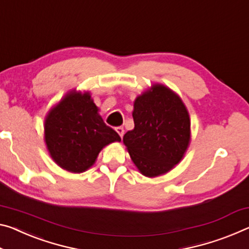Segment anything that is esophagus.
I'll list each match as a JSON object with an SVG mask.
<instances>
[{"label": "esophagus", "mask_w": 249, "mask_h": 249, "mask_svg": "<svg viewBox=\"0 0 249 249\" xmlns=\"http://www.w3.org/2000/svg\"><path fill=\"white\" fill-rule=\"evenodd\" d=\"M115 131L117 132L118 135H120L121 137H123V135H124V128L122 127V126H118V127H116Z\"/></svg>", "instance_id": "34e87169"}]
</instances>
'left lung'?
Instances as JSON below:
<instances>
[{
    "mask_svg": "<svg viewBox=\"0 0 249 249\" xmlns=\"http://www.w3.org/2000/svg\"><path fill=\"white\" fill-rule=\"evenodd\" d=\"M134 128L123 137L142 175L156 177L175 167L191 141V120L181 98L167 86L153 84L136 97Z\"/></svg>",
    "mask_w": 249,
    "mask_h": 249,
    "instance_id": "1",
    "label": "left lung"
}]
</instances>
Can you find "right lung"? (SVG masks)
Segmentation results:
<instances>
[{
	"label": "right lung",
	"instance_id": "1",
	"mask_svg": "<svg viewBox=\"0 0 249 249\" xmlns=\"http://www.w3.org/2000/svg\"><path fill=\"white\" fill-rule=\"evenodd\" d=\"M98 110L89 92L72 89L47 113L44 122L47 151L65 171H88L106 145L121 141Z\"/></svg>",
	"mask_w": 249,
	"mask_h": 249
}]
</instances>
